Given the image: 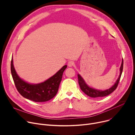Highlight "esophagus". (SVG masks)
Returning <instances> with one entry per match:
<instances>
[{"label": "esophagus", "mask_w": 135, "mask_h": 135, "mask_svg": "<svg viewBox=\"0 0 135 135\" xmlns=\"http://www.w3.org/2000/svg\"><path fill=\"white\" fill-rule=\"evenodd\" d=\"M74 65V62L73 61H69L68 62V66L69 67H72Z\"/></svg>", "instance_id": "obj_1"}]
</instances>
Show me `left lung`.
Returning a JSON list of instances; mask_svg holds the SVG:
<instances>
[{
	"mask_svg": "<svg viewBox=\"0 0 135 135\" xmlns=\"http://www.w3.org/2000/svg\"><path fill=\"white\" fill-rule=\"evenodd\" d=\"M123 59L122 60V63L121 65V67L120 68V75L118 79L115 82L114 84L109 89H108L107 90H97L95 89H93L92 88L90 87L85 82L84 80L82 78V77L78 74V80H79V84L80 85V88L81 90L87 95L89 96L92 98H97V97H105V96L108 95L109 94H110L112 92H113L118 86V85L119 84L120 79L121 78V74L123 70Z\"/></svg>",
	"mask_w": 135,
	"mask_h": 135,
	"instance_id": "left-lung-1",
	"label": "left lung"
}]
</instances>
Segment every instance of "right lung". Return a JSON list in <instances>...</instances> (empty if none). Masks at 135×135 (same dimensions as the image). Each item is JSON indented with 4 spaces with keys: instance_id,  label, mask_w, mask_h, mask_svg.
<instances>
[{
    "instance_id": "obj_1",
    "label": "right lung",
    "mask_w": 135,
    "mask_h": 135,
    "mask_svg": "<svg viewBox=\"0 0 135 135\" xmlns=\"http://www.w3.org/2000/svg\"><path fill=\"white\" fill-rule=\"evenodd\" d=\"M67 66H63L50 78L43 82L31 84L21 79L17 75L11 60V70L15 86L20 94L26 99L35 102H45L52 99L58 91L63 73Z\"/></svg>"
}]
</instances>
